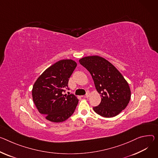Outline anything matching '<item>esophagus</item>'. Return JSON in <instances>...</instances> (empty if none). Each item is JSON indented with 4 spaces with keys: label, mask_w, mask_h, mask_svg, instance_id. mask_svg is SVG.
Listing matches in <instances>:
<instances>
[{
    "label": "esophagus",
    "mask_w": 158,
    "mask_h": 158,
    "mask_svg": "<svg viewBox=\"0 0 158 158\" xmlns=\"http://www.w3.org/2000/svg\"><path fill=\"white\" fill-rule=\"evenodd\" d=\"M89 96H90V93H89V92H88V93H86V94H85V96H84V97H85V98H88Z\"/></svg>",
    "instance_id": "esophagus-1"
}]
</instances>
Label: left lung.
<instances>
[{
  "label": "left lung",
  "mask_w": 158,
  "mask_h": 158,
  "mask_svg": "<svg viewBox=\"0 0 158 158\" xmlns=\"http://www.w3.org/2000/svg\"><path fill=\"white\" fill-rule=\"evenodd\" d=\"M79 63L91 75L102 102L94 111L100 116H117L128 105L131 98L129 85L122 74L109 61L98 55L79 59Z\"/></svg>",
  "instance_id": "obj_1"
}]
</instances>
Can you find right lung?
<instances>
[{"label": "right lung", "instance_id": "obj_1", "mask_svg": "<svg viewBox=\"0 0 158 158\" xmlns=\"http://www.w3.org/2000/svg\"><path fill=\"white\" fill-rule=\"evenodd\" d=\"M77 66L71 59L56 62L47 68L35 81L32 97L38 111L55 123L67 120L75 111L79 99L74 94H63Z\"/></svg>", "mask_w": 158, "mask_h": 158}]
</instances>
